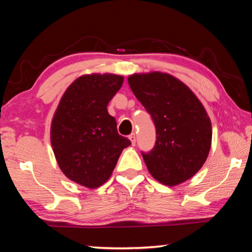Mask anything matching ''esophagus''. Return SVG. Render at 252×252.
I'll use <instances>...</instances> for the list:
<instances>
[{
    "label": "esophagus",
    "instance_id": "1",
    "mask_svg": "<svg viewBox=\"0 0 252 252\" xmlns=\"http://www.w3.org/2000/svg\"><path fill=\"white\" fill-rule=\"evenodd\" d=\"M129 139H130L132 146H135V141H136V136H135V134H134V133L130 134V135H129Z\"/></svg>",
    "mask_w": 252,
    "mask_h": 252
}]
</instances>
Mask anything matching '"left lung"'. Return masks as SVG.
Masks as SVG:
<instances>
[{
  "label": "left lung",
  "instance_id": "left-lung-1",
  "mask_svg": "<svg viewBox=\"0 0 252 252\" xmlns=\"http://www.w3.org/2000/svg\"><path fill=\"white\" fill-rule=\"evenodd\" d=\"M127 82L156 126L155 148L142 152L149 172L170 187L192 178L211 148V121L201 102L168 73L132 74Z\"/></svg>",
  "mask_w": 252,
  "mask_h": 252
}]
</instances>
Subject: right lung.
<instances>
[{"label":"right lung","instance_id":"right-lung-1","mask_svg":"<svg viewBox=\"0 0 252 252\" xmlns=\"http://www.w3.org/2000/svg\"><path fill=\"white\" fill-rule=\"evenodd\" d=\"M122 83L123 76L117 74L80 76L66 89L51 123L60 169L90 189L108 181L122 150L131 144L118 133L116 119L106 109Z\"/></svg>","mask_w":252,"mask_h":252}]
</instances>
